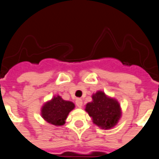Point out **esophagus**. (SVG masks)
<instances>
[{"instance_id":"1","label":"esophagus","mask_w":159,"mask_h":159,"mask_svg":"<svg viewBox=\"0 0 159 159\" xmlns=\"http://www.w3.org/2000/svg\"><path fill=\"white\" fill-rule=\"evenodd\" d=\"M75 103H76L77 106H78V108H81V107L82 106V104H83L82 99H81V98H77Z\"/></svg>"}]
</instances>
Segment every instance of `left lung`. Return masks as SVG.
Returning a JSON list of instances; mask_svg holds the SVG:
<instances>
[{"mask_svg":"<svg viewBox=\"0 0 159 159\" xmlns=\"http://www.w3.org/2000/svg\"><path fill=\"white\" fill-rule=\"evenodd\" d=\"M92 98L93 102L86 105L85 110L92 117L93 122L105 129L115 126L121 116L119 104L102 91L93 94Z\"/></svg>","mask_w":159,"mask_h":159,"instance_id":"8db88e82","label":"left lung"}]
</instances>
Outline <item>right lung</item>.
<instances>
[{"instance_id": "1", "label": "right lung", "mask_w": 159, "mask_h": 159, "mask_svg": "<svg viewBox=\"0 0 159 159\" xmlns=\"http://www.w3.org/2000/svg\"><path fill=\"white\" fill-rule=\"evenodd\" d=\"M75 108L72 102L56 96L46 103L41 109V115L45 121L54 125H63L69 112Z\"/></svg>"}]
</instances>
